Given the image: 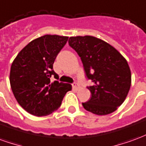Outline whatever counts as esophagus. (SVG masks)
<instances>
[{
    "label": "esophagus",
    "instance_id": "esophagus-1",
    "mask_svg": "<svg viewBox=\"0 0 146 146\" xmlns=\"http://www.w3.org/2000/svg\"><path fill=\"white\" fill-rule=\"evenodd\" d=\"M73 88L77 90V89L80 88V86L78 85V84H77L76 83H74V84H73Z\"/></svg>",
    "mask_w": 146,
    "mask_h": 146
}]
</instances>
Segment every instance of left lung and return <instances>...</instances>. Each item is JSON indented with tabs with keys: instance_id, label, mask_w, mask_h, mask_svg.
Wrapping results in <instances>:
<instances>
[{
	"instance_id": "8db88e82",
	"label": "left lung",
	"mask_w": 146,
	"mask_h": 146,
	"mask_svg": "<svg viewBox=\"0 0 146 146\" xmlns=\"http://www.w3.org/2000/svg\"><path fill=\"white\" fill-rule=\"evenodd\" d=\"M69 44L80 57L87 77L94 83L88 87L92 97L82 103L84 108L102 116L116 111L131 85L125 58L112 45L95 36H70Z\"/></svg>"
}]
</instances>
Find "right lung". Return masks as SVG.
<instances>
[{
  "label": "right lung",
  "instance_id": "right-lung-1",
  "mask_svg": "<svg viewBox=\"0 0 146 146\" xmlns=\"http://www.w3.org/2000/svg\"><path fill=\"white\" fill-rule=\"evenodd\" d=\"M69 36L50 35L33 40L24 47L11 64L10 84L18 103L33 116H48L60 107L70 84L51 82L58 75L53 64Z\"/></svg>",
  "mask_w": 146,
  "mask_h": 146
}]
</instances>
